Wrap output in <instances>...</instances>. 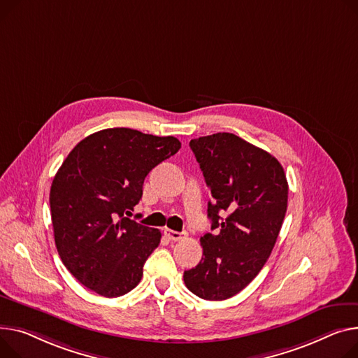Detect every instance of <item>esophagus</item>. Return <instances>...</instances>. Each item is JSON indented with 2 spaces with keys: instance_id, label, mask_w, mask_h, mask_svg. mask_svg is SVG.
Segmentation results:
<instances>
[{
  "instance_id": "esophagus-1",
  "label": "esophagus",
  "mask_w": 358,
  "mask_h": 358,
  "mask_svg": "<svg viewBox=\"0 0 358 358\" xmlns=\"http://www.w3.org/2000/svg\"><path fill=\"white\" fill-rule=\"evenodd\" d=\"M165 236L169 237L170 241H174V242H177V241H181V239H184V237L187 236V233H185V231H176V230H170V229H166V230H165Z\"/></svg>"
}]
</instances>
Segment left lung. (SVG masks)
Listing matches in <instances>:
<instances>
[{"label":"left lung","instance_id":"left-lung-1","mask_svg":"<svg viewBox=\"0 0 358 358\" xmlns=\"http://www.w3.org/2000/svg\"><path fill=\"white\" fill-rule=\"evenodd\" d=\"M213 201L211 230L200 243V264L184 272L185 287L207 301L245 289L266 264L288 207V181L269 152L234 134L189 141Z\"/></svg>","mask_w":358,"mask_h":358}]
</instances>
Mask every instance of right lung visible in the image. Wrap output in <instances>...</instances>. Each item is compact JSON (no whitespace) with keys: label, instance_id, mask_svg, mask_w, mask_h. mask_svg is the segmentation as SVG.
I'll list each match as a JSON object with an SVG mask.
<instances>
[{"label":"right lung","instance_id":"add662e5","mask_svg":"<svg viewBox=\"0 0 358 358\" xmlns=\"http://www.w3.org/2000/svg\"><path fill=\"white\" fill-rule=\"evenodd\" d=\"M181 148L174 136L129 128L94 132L70 151L50 188L55 242L67 271L105 298L139 283L161 231L127 216L148 173Z\"/></svg>","mask_w":358,"mask_h":358}]
</instances>
